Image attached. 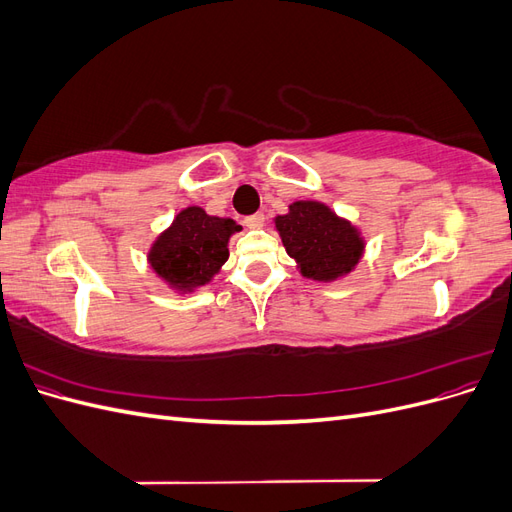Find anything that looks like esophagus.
I'll return each instance as SVG.
<instances>
[{
	"mask_svg": "<svg viewBox=\"0 0 512 512\" xmlns=\"http://www.w3.org/2000/svg\"><path fill=\"white\" fill-rule=\"evenodd\" d=\"M243 224H245L247 228H262V226H265V215H262V213L247 215V218L243 220Z\"/></svg>",
	"mask_w": 512,
	"mask_h": 512,
	"instance_id": "obj_1",
	"label": "esophagus"
}]
</instances>
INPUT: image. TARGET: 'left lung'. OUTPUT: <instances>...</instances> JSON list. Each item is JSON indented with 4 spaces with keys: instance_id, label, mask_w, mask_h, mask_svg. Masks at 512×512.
<instances>
[{
    "instance_id": "8db88e82",
    "label": "left lung",
    "mask_w": 512,
    "mask_h": 512,
    "mask_svg": "<svg viewBox=\"0 0 512 512\" xmlns=\"http://www.w3.org/2000/svg\"><path fill=\"white\" fill-rule=\"evenodd\" d=\"M288 209L277 215L275 228L303 277L333 282L359 265L365 250L359 228L318 200H297Z\"/></svg>"
}]
</instances>
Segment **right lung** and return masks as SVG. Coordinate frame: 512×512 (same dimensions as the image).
Listing matches in <instances>:
<instances>
[{"instance_id":"add662e5","label":"right lung","mask_w":512,"mask_h":512,"mask_svg":"<svg viewBox=\"0 0 512 512\" xmlns=\"http://www.w3.org/2000/svg\"><path fill=\"white\" fill-rule=\"evenodd\" d=\"M239 230L235 220L188 207L153 241L147 260L170 288L194 292L222 269L228 260V239Z\"/></svg>"}]
</instances>
